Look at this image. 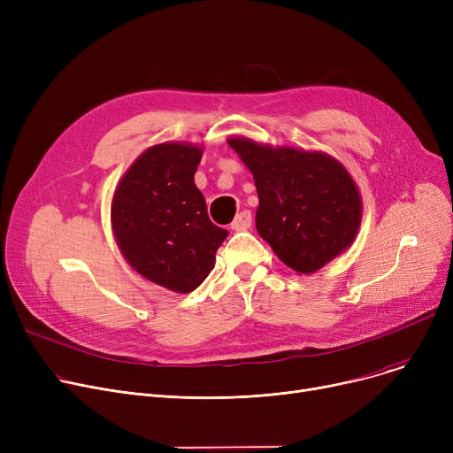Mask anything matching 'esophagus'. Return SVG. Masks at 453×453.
<instances>
[{
    "label": "esophagus",
    "mask_w": 453,
    "mask_h": 453,
    "mask_svg": "<svg viewBox=\"0 0 453 453\" xmlns=\"http://www.w3.org/2000/svg\"><path fill=\"white\" fill-rule=\"evenodd\" d=\"M251 227V212L250 211H242L234 217V220L231 222V229L234 231H246Z\"/></svg>",
    "instance_id": "34e87169"
}]
</instances>
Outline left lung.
I'll list each match as a JSON object with an SVG mask.
<instances>
[{"instance_id":"obj_1","label":"left lung","mask_w":453,"mask_h":453,"mask_svg":"<svg viewBox=\"0 0 453 453\" xmlns=\"http://www.w3.org/2000/svg\"><path fill=\"white\" fill-rule=\"evenodd\" d=\"M253 174L255 226L288 268L312 273L347 250L362 220V200L343 166L326 154L272 149L229 139Z\"/></svg>"}]
</instances>
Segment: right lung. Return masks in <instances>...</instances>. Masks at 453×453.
I'll list each match as a JSON object with an SVG mask.
<instances>
[{
	"instance_id": "1",
	"label": "right lung",
	"mask_w": 453,
	"mask_h": 453,
	"mask_svg": "<svg viewBox=\"0 0 453 453\" xmlns=\"http://www.w3.org/2000/svg\"><path fill=\"white\" fill-rule=\"evenodd\" d=\"M200 159L193 145H156L134 161L111 202L115 241L130 266L181 294L200 287L227 236L209 220L195 183Z\"/></svg>"
}]
</instances>
